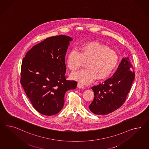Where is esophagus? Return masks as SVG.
I'll list each match as a JSON object with an SVG mask.
<instances>
[{"label": "esophagus", "instance_id": "esophagus-1", "mask_svg": "<svg viewBox=\"0 0 149 149\" xmlns=\"http://www.w3.org/2000/svg\"><path fill=\"white\" fill-rule=\"evenodd\" d=\"M77 87L81 88V89H84V86L81 83H78L77 84Z\"/></svg>", "mask_w": 149, "mask_h": 149}]
</instances>
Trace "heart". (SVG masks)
<instances>
[{
	"label": "heart",
	"instance_id": "heart-1",
	"mask_svg": "<svg viewBox=\"0 0 149 149\" xmlns=\"http://www.w3.org/2000/svg\"><path fill=\"white\" fill-rule=\"evenodd\" d=\"M119 61L116 51L95 41L81 44L77 51H70L66 60L68 68L73 73L80 70L87 62V69L72 75L73 79L83 84H89L96 77L97 80L107 78L116 69Z\"/></svg>",
	"mask_w": 149,
	"mask_h": 149
}]
</instances>
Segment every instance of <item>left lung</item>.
Instances as JSON below:
<instances>
[{"instance_id":"1","label":"left lung","mask_w":149,"mask_h":149,"mask_svg":"<svg viewBox=\"0 0 149 149\" xmlns=\"http://www.w3.org/2000/svg\"><path fill=\"white\" fill-rule=\"evenodd\" d=\"M134 74L129 58H124L111 77L91 87L94 98L89 106L91 111L105 115L120 108L126 100Z\"/></svg>"}]
</instances>
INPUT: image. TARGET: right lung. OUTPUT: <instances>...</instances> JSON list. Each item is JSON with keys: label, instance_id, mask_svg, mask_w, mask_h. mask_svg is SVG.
Returning <instances> with one entry per match:
<instances>
[{"label": "right lung", "instance_id": "right-lung-1", "mask_svg": "<svg viewBox=\"0 0 149 149\" xmlns=\"http://www.w3.org/2000/svg\"><path fill=\"white\" fill-rule=\"evenodd\" d=\"M73 40L60 35L34 46L22 59L20 83L34 109L46 115L61 110L67 91L74 89L75 81L66 80L65 56Z\"/></svg>", "mask_w": 149, "mask_h": 149}]
</instances>
